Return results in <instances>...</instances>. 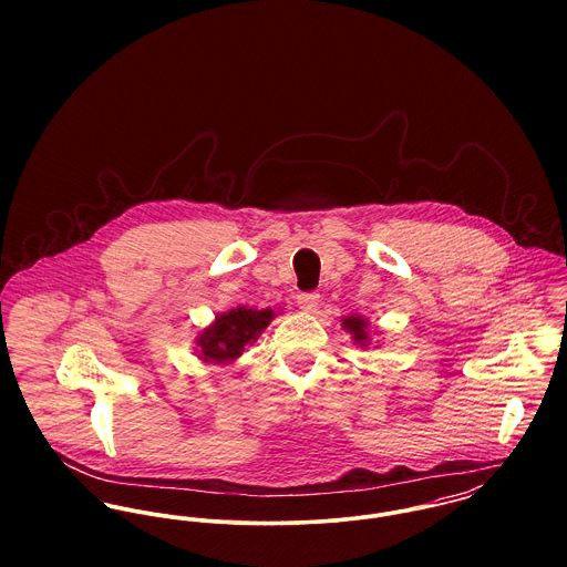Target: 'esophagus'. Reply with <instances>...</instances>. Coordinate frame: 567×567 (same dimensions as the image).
<instances>
[{
  "label": "esophagus",
  "instance_id": "esophagus-1",
  "mask_svg": "<svg viewBox=\"0 0 567 567\" xmlns=\"http://www.w3.org/2000/svg\"><path fill=\"white\" fill-rule=\"evenodd\" d=\"M319 301H321V295H317V292H301L297 297V303L303 312H315L319 308Z\"/></svg>",
  "mask_w": 567,
  "mask_h": 567
}]
</instances>
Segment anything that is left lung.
Wrapping results in <instances>:
<instances>
[{
    "label": "left lung",
    "mask_w": 567,
    "mask_h": 567,
    "mask_svg": "<svg viewBox=\"0 0 567 567\" xmlns=\"http://www.w3.org/2000/svg\"><path fill=\"white\" fill-rule=\"evenodd\" d=\"M342 327L351 333V338H353V342H358L360 347H367L369 344V331H367V327H369V321L367 319H362V317H358V315H353V317H347V319H342Z\"/></svg>",
    "instance_id": "1"
}]
</instances>
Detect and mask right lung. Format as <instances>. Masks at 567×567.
I'll return each instance as SVG.
<instances>
[{"label":"right lung","instance_id":"right-lung-1","mask_svg":"<svg viewBox=\"0 0 567 567\" xmlns=\"http://www.w3.org/2000/svg\"><path fill=\"white\" fill-rule=\"evenodd\" d=\"M275 319L270 308L252 310V308H236L231 312L218 315L216 321L205 327L196 336L198 358L205 362L227 364L243 355L244 347L252 344L259 333Z\"/></svg>","mask_w":567,"mask_h":567}]
</instances>
